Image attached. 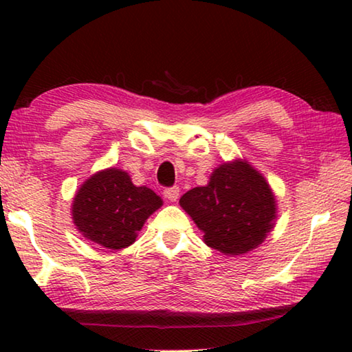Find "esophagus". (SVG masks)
I'll use <instances>...</instances> for the list:
<instances>
[{"mask_svg": "<svg viewBox=\"0 0 352 352\" xmlns=\"http://www.w3.org/2000/svg\"><path fill=\"white\" fill-rule=\"evenodd\" d=\"M163 194H164V197L168 199L169 201H177L178 195H180V188H178V186L166 188V189L163 190Z\"/></svg>", "mask_w": 352, "mask_h": 352, "instance_id": "esophagus-1", "label": "esophagus"}]
</instances>
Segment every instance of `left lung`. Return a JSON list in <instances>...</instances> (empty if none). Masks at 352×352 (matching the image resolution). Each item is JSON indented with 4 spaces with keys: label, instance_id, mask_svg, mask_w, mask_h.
I'll list each match as a JSON object with an SVG mask.
<instances>
[{
    "label": "left lung",
    "instance_id": "8db88e82",
    "mask_svg": "<svg viewBox=\"0 0 352 352\" xmlns=\"http://www.w3.org/2000/svg\"><path fill=\"white\" fill-rule=\"evenodd\" d=\"M180 206L204 231L206 245L228 256L261 245L276 219L269 183L242 160L220 164L206 186L183 194Z\"/></svg>",
    "mask_w": 352,
    "mask_h": 352
}]
</instances>
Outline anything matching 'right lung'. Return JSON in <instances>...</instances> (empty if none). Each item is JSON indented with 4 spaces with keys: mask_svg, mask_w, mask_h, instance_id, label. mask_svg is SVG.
I'll return each instance as SVG.
<instances>
[{
    "mask_svg": "<svg viewBox=\"0 0 352 352\" xmlns=\"http://www.w3.org/2000/svg\"><path fill=\"white\" fill-rule=\"evenodd\" d=\"M162 205L152 189L135 186L127 172L110 168L91 175L77 190L73 220L88 241L121 250L132 245L148 216Z\"/></svg>",
    "mask_w": 352,
    "mask_h": 352,
    "instance_id": "obj_1",
    "label": "right lung"
}]
</instances>
